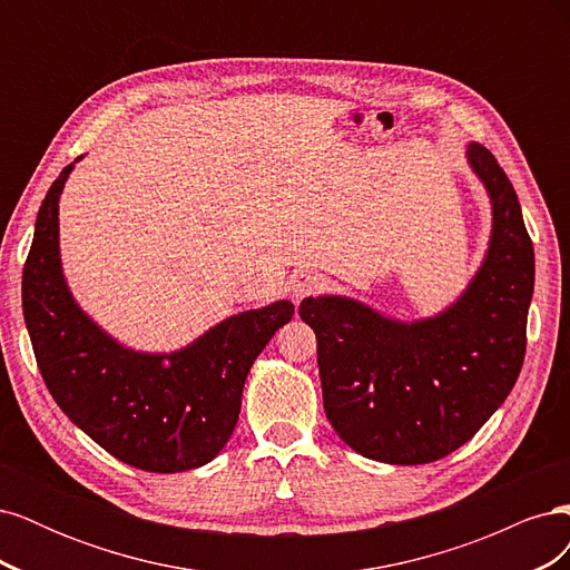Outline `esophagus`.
Returning a JSON list of instances; mask_svg holds the SVG:
<instances>
[{
  "label": "esophagus",
  "mask_w": 570,
  "mask_h": 570,
  "mask_svg": "<svg viewBox=\"0 0 570 570\" xmlns=\"http://www.w3.org/2000/svg\"><path fill=\"white\" fill-rule=\"evenodd\" d=\"M321 287H323V278L314 271H299L292 275V281H289V292H292V297H295V302H299L308 295H316Z\"/></svg>",
  "instance_id": "esophagus-1"
}]
</instances>
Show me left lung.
Listing matches in <instances>:
<instances>
[{"label": "left lung", "instance_id": "8db88e82", "mask_svg": "<svg viewBox=\"0 0 570 570\" xmlns=\"http://www.w3.org/2000/svg\"><path fill=\"white\" fill-rule=\"evenodd\" d=\"M469 161L492 199L478 275L444 314L400 323L347 297H308L325 416L354 452L416 465L469 442L504 404L525 356L534 252L519 197L482 145Z\"/></svg>", "mask_w": 570, "mask_h": 570}]
</instances>
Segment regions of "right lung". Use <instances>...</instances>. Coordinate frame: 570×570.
Returning a JSON list of instances; mask_svg holds the SVG:
<instances>
[{
  "instance_id": "add662e5",
  "label": "right lung",
  "mask_w": 570,
  "mask_h": 570,
  "mask_svg": "<svg viewBox=\"0 0 570 570\" xmlns=\"http://www.w3.org/2000/svg\"><path fill=\"white\" fill-rule=\"evenodd\" d=\"M51 183L23 266V316L42 381L101 450L149 473L209 463L230 440L254 358L292 321V302L230 316L174 354H140L85 316L59 258V195Z\"/></svg>"
}]
</instances>
